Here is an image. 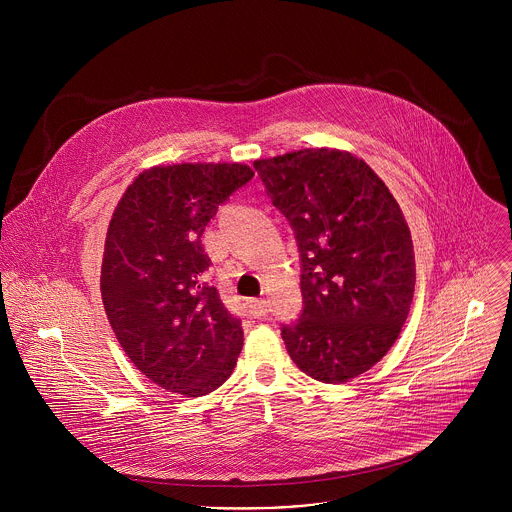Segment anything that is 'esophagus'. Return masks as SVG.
Returning a JSON list of instances; mask_svg holds the SVG:
<instances>
[{
    "label": "esophagus",
    "mask_w": 512,
    "mask_h": 512,
    "mask_svg": "<svg viewBox=\"0 0 512 512\" xmlns=\"http://www.w3.org/2000/svg\"><path fill=\"white\" fill-rule=\"evenodd\" d=\"M247 308H249V314H251L253 318H263V316H267V312H269V306H267L265 300H249V302H247Z\"/></svg>",
    "instance_id": "obj_1"
}]
</instances>
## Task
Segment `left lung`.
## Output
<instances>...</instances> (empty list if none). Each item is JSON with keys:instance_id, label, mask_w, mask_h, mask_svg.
Instances as JSON below:
<instances>
[{"instance_id": "obj_1", "label": "left lung", "mask_w": 512, "mask_h": 512, "mask_svg": "<svg viewBox=\"0 0 512 512\" xmlns=\"http://www.w3.org/2000/svg\"><path fill=\"white\" fill-rule=\"evenodd\" d=\"M253 166L300 247L304 310L281 328L291 360L322 383L367 373L395 344L413 302L415 255L397 200L369 164L342 150Z\"/></svg>"}]
</instances>
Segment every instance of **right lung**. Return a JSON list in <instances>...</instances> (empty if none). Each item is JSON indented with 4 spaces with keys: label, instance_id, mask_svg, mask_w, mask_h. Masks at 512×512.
<instances>
[{
    "label": "right lung",
    "instance_id": "1",
    "mask_svg": "<svg viewBox=\"0 0 512 512\" xmlns=\"http://www.w3.org/2000/svg\"><path fill=\"white\" fill-rule=\"evenodd\" d=\"M253 174L237 162L154 166L127 186L111 216L103 306L123 352L170 393H212L237 364L241 320L206 281L210 259L200 237Z\"/></svg>",
    "mask_w": 512,
    "mask_h": 512
}]
</instances>
